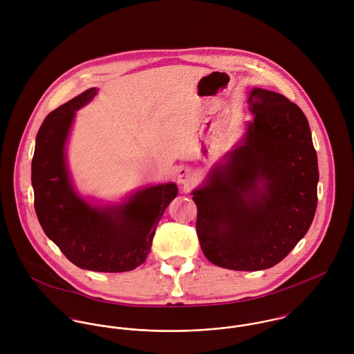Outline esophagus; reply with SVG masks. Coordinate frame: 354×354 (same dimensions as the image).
<instances>
[{"label": "esophagus", "instance_id": "34e87169", "mask_svg": "<svg viewBox=\"0 0 354 354\" xmlns=\"http://www.w3.org/2000/svg\"><path fill=\"white\" fill-rule=\"evenodd\" d=\"M177 181L178 184L184 185V187H188L194 183V173L191 169H187V167H181L178 169L177 171Z\"/></svg>", "mask_w": 354, "mask_h": 354}]
</instances>
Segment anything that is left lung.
I'll return each instance as SVG.
<instances>
[{"mask_svg":"<svg viewBox=\"0 0 354 354\" xmlns=\"http://www.w3.org/2000/svg\"><path fill=\"white\" fill-rule=\"evenodd\" d=\"M248 109L253 120L221 171L191 194L204 256L236 271L278 264L306 234L317 204V156L303 110L259 87Z\"/></svg>","mask_w":354,"mask_h":354,"instance_id":"left-lung-1","label":"left lung"}]
</instances>
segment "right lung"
<instances>
[{"label":"right lung","mask_w":354,"mask_h":354,"mask_svg":"<svg viewBox=\"0 0 354 354\" xmlns=\"http://www.w3.org/2000/svg\"><path fill=\"white\" fill-rule=\"evenodd\" d=\"M97 94V88L84 91L53 110L41 125L31 163L34 205L46 236L75 266L124 272L145 263L156 225L178 188L174 183L150 185L115 204L93 203L76 191L66 145L76 111Z\"/></svg>","instance_id":"add662e5"}]
</instances>
